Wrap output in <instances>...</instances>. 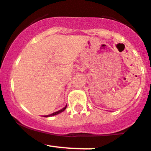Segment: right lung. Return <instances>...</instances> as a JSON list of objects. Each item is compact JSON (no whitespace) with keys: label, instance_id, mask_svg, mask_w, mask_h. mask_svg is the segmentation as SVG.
<instances>
[{"label":"right lung","instance_id":"right-lung-1","mask_svg":"<svg viewBox=\"0 0 151 151\" xmlns=\"http://www.w3.org/2000/svg\"><path fill=\"white\" fill-rule=\"evenodd\" d=\"M67 106L65 107H64L63 109H61V110H59V111H58V112H54V113H52L50 114V115H44V117H49V116H53V115H58V114H59L61 113V112H62L63 111H65V109H66Z\"/></svg>","mask_w":151,"mask_h":151}]
</instances>
